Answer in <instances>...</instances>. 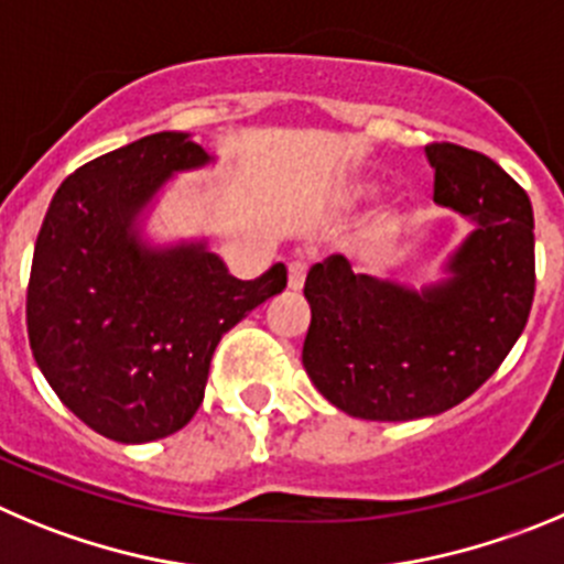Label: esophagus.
<instances>
[{
  "label": "esophagus",
  "mask_w": 564,
  "mask_h": 564,
  "mask_svg": "<svg viewBox=\"0 0 564 564\" xmlns=\"http://www.w3.org/2000/svg\"><path fill=\"white\" fill-rule=\"evenodd\" d=\"M306 272H308V264L303 261V258H297V261L289 264V289H292V292H300V289H303V283H306Z\"/></svg>",
  "instance_id": "esophagus-1"
}]
</instances>
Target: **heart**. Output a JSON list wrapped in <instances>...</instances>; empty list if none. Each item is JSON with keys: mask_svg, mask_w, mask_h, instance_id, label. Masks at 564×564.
<instances>
[{"mask_svg": "<svg viewBox=\"0 0 564 564\" xmlns=\"http://www.w3.org/2000/svg\"><path fill=\"white\" fill-rule=\"evenodd\" d=\"M387 228H389V223H387Z\"/></svg>", "mask_w": 564, "mask_h": 564, "instance_id": "1", "label": "heart"}]
</instances>
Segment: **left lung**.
Returning a JSON list of instances; mask_svg holds the SVG:
<instances>
[{
    "instance_id": "left-lung-1",
    "label": "left lung",
    "mask_w": 564,
    "mask_h": 564,
    "mask_svg": "<svg viewBox=\"0 0 564 564\" xmlns=\"http://www.w3.org/2000/svg\"><path fill=\"white\" fill-rule=\"evenodd\" d=\"M434 199L476 228L448 261V281L414 292L356 275L328 256L306 278L312 325L303 367L350 417L401 420L448 412L507 359L534 300L529 194L492 158L459 144L425 147Z\"/></svg>"
}]
</instances>
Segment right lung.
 <instances>
[{"mask_svg":"<svg viewBox=\"0 0 564 564\" xmlns=\"http://www.w3.org/2000/svg\"><path fill=\"white\" fill-rule=\"evenodd\" d=\"M210 155L152 133L94 158L52 197L33 252L28 334L41 372L88 429L161 440L203 403L219 339L286 289V267L239 281L205 245L147 247L133 228L175 172Z\"/></svg>","mask_w":564,"mask_h":564,"instance_id":"1","label":"right lung"}]
</instances>
